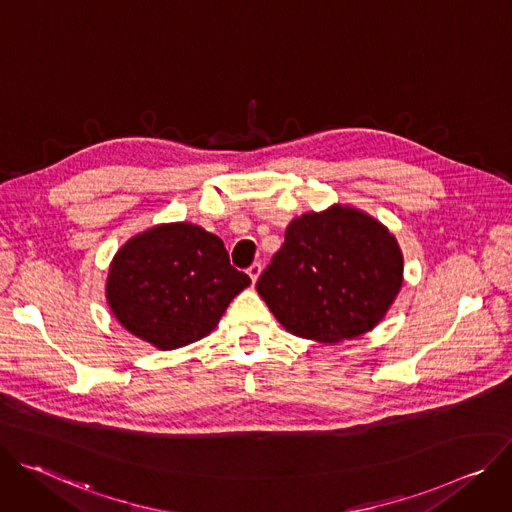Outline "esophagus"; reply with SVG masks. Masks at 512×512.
<instances>
[{
    "instance_id": "34e87169",
    "label": "esophagus",
    "mask_w": 512,
    "mask_h": 512,
    "mask_svg": "<svg viewBox=\"0 0 512 512\" xmlns=\"http://www.w3.org/2000/svg\"><path fill=\"white\" fill-rule=\"evenodd\" d=\"M247 273H249V277H251V281L255 283L257 279H259V275H261V263H253L249 269H247Z\"/></svg>"
}]
</instances>
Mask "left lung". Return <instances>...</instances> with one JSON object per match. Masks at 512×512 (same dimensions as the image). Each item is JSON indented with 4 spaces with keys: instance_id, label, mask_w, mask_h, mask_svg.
Listing matches in <instances>:
<instances>
[{
    "instance_id": "1",
    "label": "left lung",
    "mask_w": 512,
    "mask_h": 512,
    "mask_svg": "<svg viewBox=\"0 0 512 512\" xmlns=\"http://www.w3.org/2000/svg\"><path fill=\"white\" fill-rule=\"evenodd\" d=\"M401 285L395 235L375 216L336 202L287 225L257 291L287 332L338 344L373 330Z\"/></svg>"
}]
</instances>
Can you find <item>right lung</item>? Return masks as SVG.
I'll return each instance as SVG.
<instances>
[{
	"label": "right lung",
	"instance_id": "obj_1",
	"mask_svg": "<svg viewBox=\"0 0 512 512\" xmlns=\"http://www.w3.org/2000/svg\"><path fill=\"white\" fill-rule=\"evenodd\" d=\"M249 283L216 235L186 221L162 223L119 247L105 298L127 332L174 350L208 336Z\"/></svg>",
	"mask_w": 512,
	"mask_h": 512
}]
</instances>
